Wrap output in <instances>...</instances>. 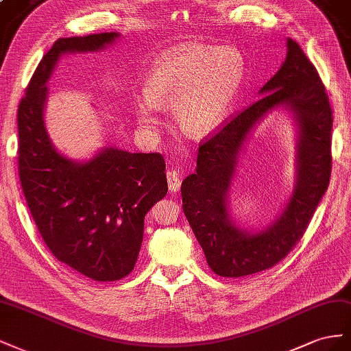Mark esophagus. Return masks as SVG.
I'll return each instance as SVG.
<instances>
[{"label":"esophagus","mask_w":351,"mask_h":351,"mask_svg":"<svg viewBox=\"0 0 351 351\" xmlns=\"http://www.w3.org/2000/svg\"><path fill=\"white\" fill-rule=\"evenodd\" d=\"M166 176H167V184H169L170 191L172 193L179 191V188H181V182H182L181 173H179L175 169H170V170H167Z\"/></svg>","instance_id":"obj_1"}]
</instances>
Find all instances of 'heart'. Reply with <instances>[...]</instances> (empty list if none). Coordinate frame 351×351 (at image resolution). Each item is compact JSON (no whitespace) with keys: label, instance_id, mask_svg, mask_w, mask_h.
<instances>
[{"label":"heart","instance_id":"obj_1","mask_svg":"<svg viewBox=\"0 0 351 351\" xmlns=\"http://www.w3.org/2000/svg\"><path fill=\"white\" fill-rule=\"evenodd\" d=\"M245 77L241 53L231 47H191L160 57L143 82L144 98L132 99V113L145 131L162 125L160 108L172 107L182 134L204 138L223 125Z\"/></svg>","mask_w":351,"mask_h":351}]
</instances>
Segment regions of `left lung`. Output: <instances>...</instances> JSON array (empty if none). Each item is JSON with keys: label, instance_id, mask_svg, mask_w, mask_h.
I'll list each match as a JSON object with an SVG mask.
<instances>
[{"label": "left lung", "instance_id": "left-lung-1", "mask_svg": "<svg viewBox=\"0 0 351 351\" xmlns=\"http://www.w3.org/2000/svg\"><path fill=\"white\" fill-rule=\"evenodd\" d=\"M262 98L199 145L195 172L181 186L182 208L210 269L219 276L263 272L291 252L303 237L331 176L332 108L316 67L291 38L281 69L260 89ZM293 116L296 182L274 224L254 233L239 227L228 212V188L249 132L274 109Z\"/></svg>", "mask_w": 351, "mask_h": 351}]
</instances>
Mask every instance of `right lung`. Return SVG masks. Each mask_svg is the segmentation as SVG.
Returning a JSON list of instances; mask_svg holds the SVG:
<instances>
[{"label": "right lung", "mask_w": 351, "mask_h": 351, "mask_svg": "<svg viewBox=\"0 0 351 351\" xmlns=\"http://www.w3.org/2000/svg\"><path fill=\"white\" fill-rule=\"evenodd\" d=\"M117 38L104 32L57 39L17 110L19 176L38 231L57 260L98 282L134 270L144 217L167 194L165 158L104 147L86 162L70 160L49 139L44 110L60 58L99 51Z\"/></svg>", "instance_id": "add662e5"}]
</instances>
